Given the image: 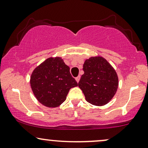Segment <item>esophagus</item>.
Returning a JSON list of instances; mask_svg holds the SVG:
<instances>
[{
  "label": "esophagus",
  "mask_w": 148,
  "mask_h": 148,
  "mask_svg": "<svg viewBox=\"0 0 148 148\" xmlns=\"http://www.w3.org/2000/svg\"><path fill=\"white\" fill-rule=\"evenodd\" d=\"M80 76H77V77H76V82H77V83H79V81H80Z\"/></svg>",
  "instance_id": "1"
}]
</instances>
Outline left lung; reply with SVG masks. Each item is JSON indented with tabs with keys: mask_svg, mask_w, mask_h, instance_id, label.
<instances>
[{
	"mask_svg": "<svg viewBox=\"0 0 148 148\" xmlns=\"http://www.w3.org/2000/svg\"><path fill=\"white\" fill-rule=\"evenodd\" d=\"M84 74L79 87L85 100L96 106H103L112 99L119 87V78L114 68L106 58L92 56L85 60Z\"/></svg>",
	"mask_w": 148,
	"mask_h": 148,
	"instance_id": "1",
	"label": "left lung"
}]
</instances>
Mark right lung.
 Segmentation results:
<instances>
[{"instance_id": "add662e5", "label": "right lung", "mask_w": 148, "mask_h": 148, "mask_svg": "<svg viewBox=\"0 0 148 148\" xmlns=\"http://www.w3.org/2000/svg\"><path fill=\"white\" fill-rule=\"evenodd\" d=\"M30 86L39 103L47 108L60 106L71 88L78 86L69 67L59 56L49 57L34 69Z\"/></svg>"}]
</instances>
